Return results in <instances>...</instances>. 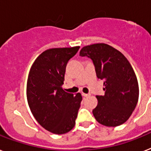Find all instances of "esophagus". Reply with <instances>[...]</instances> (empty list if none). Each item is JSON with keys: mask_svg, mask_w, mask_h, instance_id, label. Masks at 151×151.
Instances as JSON below:
<instances>
[{"mask_svg": "<svg viewBox=\"0 0 151 151\" xmlns=\"http://www.w3.org/2000/svg\"><path fill=\"white\" fill-rule=\"evenodd\" d=\"M81 94H82V96H83V97H89V96H90V94H88V93H82Z\"/></svg>", "mask_w": 151, "mask_h": 151, "instance_id": "obj_1", "label": "esophagus"}]
</instances>
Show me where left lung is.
Segmentation results:
<instances>
[{
    "label": "left lung",
    "instance_id": "1",
    "mask_svg": "<svg viewBox=\"0 0 151 151\" xmlns=\"http://www.w3.org/2000/svg\"><path fill=\"white\" fill-rule=\"evenodd\" d=\"M80 56L93 60L97 77L104 81V94L96 96L98 103L92 111L95 119L107 127L123 124L139 97L137 79L130 62L121 52L104 43L83 47Z\"/></svg>",
    "mask_w": 151,
    "mask_h": 151
}]
</instances>
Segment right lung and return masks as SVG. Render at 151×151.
<instances>
[{"label": "right lung", "mask_w": 151, "mask_h": 151, "mask_svg": "<svg viewBox=\"0 0 151 151\" xmlns=\"http://www.w3.org/2000/svg\"><path fill=\"white\" fill-rule=\"evenodd\" d=\"M80 47L51 48L44 51L30 68L27 82V99L36 121L55 134L69 132L75 125L82 101L62 88L67 64Z\"/></svg>", "instance_id": "right-lung-1"}]
</instances>
